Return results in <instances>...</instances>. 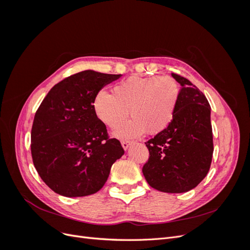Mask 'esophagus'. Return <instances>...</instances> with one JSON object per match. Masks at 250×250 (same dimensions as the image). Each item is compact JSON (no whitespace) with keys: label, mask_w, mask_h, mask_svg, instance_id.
Listing matches in <instances>:
<instances>
[{"label":"esophagus","mask_w":250,"mask_h":250,"mask_svg":"<svg viewBox=\"0 0 250 250\" xmlns=\"http://www.w3.org/2000/svg\"><path fill=\"white\" fill-rule=\"evenodd\" d=\"M121 144H122V147L126 150V149H128V147L130 146L131 141H129V140H123L122 142H121Z\"/></svg>","instance_id":"34e87169"}]
</instances>
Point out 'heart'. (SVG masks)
Wrapping results in <instances>:
<instances>
[{"mask_svg":"<svg viewBox=\"0 0 250 250\" xmlns=\"http://www.w3.org/2000/svg\"><path fill=\"white\" fill-rule=\"evenodd\" d=\"M179 98L180 87L170 77L131 76L117 83L113 94L105 89L97 92L94 108L97 117L111 129L122 125L129 113L132 119L117 134L132 138L145 131L157 134L167 129L175 116Z\"/></svg>","mask_w":250,"mask_h":250,"instance_id":"heart-1","label":"heart"}]
</instances>
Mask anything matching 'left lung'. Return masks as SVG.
<instances>
[{
    "instance_id": "1",
    "label": "left lung",
    "mask_w": 250,
    "mask_h": 250,
    "mask_svg": "<svg viewBox=\"0 0 250 250\" xmlns=\"http://www.w3.org/2000/svg\"><path fill=\"white\" fill-rule=\"evenodd\" d=\"M181 86L179 103L167 129L146 142L148 162L143 174L150 187L165 193H185L207 176L214 144L208 101L193 83L172 73Z\"/></svg>"
}]
</instances>
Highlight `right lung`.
<instances>
[{"instance_id": "add662e5", "label": "right lung", "mask_w": 250, "mask_h": 250, "mask_svg": "<svg viewBox=\"0 0 250 250\" xmlns=\"http://www.w3.org/2000/svg\"><path fill=\"white\" fill-rule=\"evenodd\" d=\"M121 75L83 71L53 86L37 108L31 129L34 167L51 190L65 197L97 193L124 154L97 117V92Z\"/></svg>"}]
</instances>
